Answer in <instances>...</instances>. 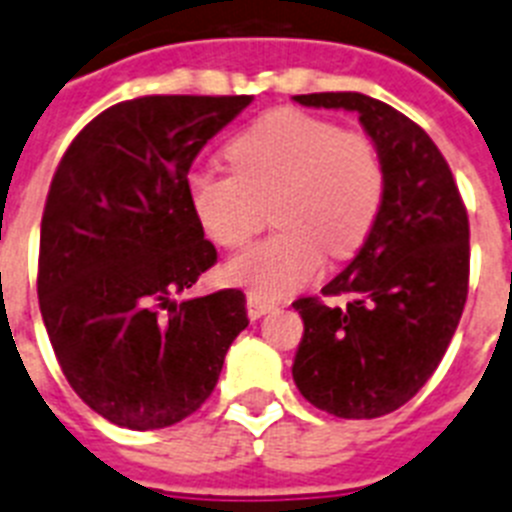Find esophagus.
Instances as JSON below:
<instances>
[{
    "label": "esophagus",
    "mask_w": 512,
    "mask_h": 512,
    "mask_svg": "<svg viewBox=\"0 0 512 512\" xmlns=\"http://www.w3.org/2000/svg\"><path fill=\"white\" fill-rule=\"evenodd\" d=\"M270 311H278V304H273V301L268 299H260L255 293L247 296V314H250V319H260L265 317V314H270Z\"/></svg>",
    "instance_id": "esophagus-1"
}]
</instances>
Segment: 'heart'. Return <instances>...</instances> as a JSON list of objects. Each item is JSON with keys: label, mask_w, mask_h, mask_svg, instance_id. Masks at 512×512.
<instances>
[{"label": "heart", "mask_w": 512, "mask_h": 512, "mask_svg": "<svg viewBox=\"0 0 512 512\" xmlns=\"http://www.w3.org/2000/svg\"><path fill=\"white\" fill-rule=\"evenodd\" d=\"M231 172L193 167L185 193L206 237L226 250L250 242L273 203V237L231 257L224 278L281 299L317 278L324 252L350 257L379 221L386 170L376 141L296 108L262 113L226 144Z\"/></svg>", "instance_id": "obj_1"}]
</instances>
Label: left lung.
Here are the masks:
<instances>
[{
    "label": "left lung",
    "mask_w": 512,
    "mask_h": 512,
    "mask_svg": "<svg viewBox=\"0 0 512 512\" xmlns=\"http://www.w3.org/2000/svg\"><path fill=\"white\" fill-rule=\"evenodd\" d=\"M309 108L355 110L381 151L386 195L361 252L324 296L293 301L304 340L293 381L314 407L371 420L410 402L433 376L469 293V216L446 157L407 115L361 92L293 97Z\"/></svg>",
    "instance_id": "obj_1"
}]
</instances>
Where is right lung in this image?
<instances>
[{"mask_svg": "<svg viewBox=\"0 0 512 512\" xmlns=\"http://www.w3.org/2000/svg\"><path fill=\"white\" fill-rule=\"evenodd\" d=\"M252 95H146L102 110L53 172L38 304L87 407L128 430L193 415L250 324L239 288L175 301L216 265L185 177Z\"/></svg>", "mask_w": 512, "mask_h": 512, "instance_id": "obj_1", "label": "right lung"}]
</instances>
